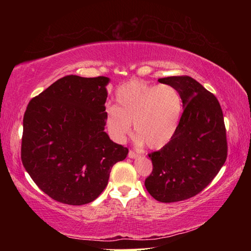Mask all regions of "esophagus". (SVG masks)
<instances>
[{"mask_svg":"<svg viewBox=\"0 0 251 251\" xmlns=\"http://www.w3.org/2000/svg\"><path fill=\"white\" fill-rule=\"evenodd\" d=\"M139 155L137 154V152H135V151H129V152H128V157L129 158H137Z\"/></svg>","mask_w":251,"mask_h":251,"instance_id":"esophagus-1","label":"esophagus"}]
</instances>
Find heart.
<instances>
[{
    "label": "heart",
    "instance_id": "heart-1",
    "mask_svg": "<svg viewBox=\"0 0 251 251\" xmlns=\"http://www.w3.org/2000/svg\"><path fill=\"white\" fill-rule=\"evenodd\" d=\"M182 113V100L176 87L133 79L116 91V106L106 108L105 121L116 142H124L134 124L139 144L158 150L175 136Z\"/></svg>",
    "mask_w": 251,
    "mask_h": 251
}]
</instances>
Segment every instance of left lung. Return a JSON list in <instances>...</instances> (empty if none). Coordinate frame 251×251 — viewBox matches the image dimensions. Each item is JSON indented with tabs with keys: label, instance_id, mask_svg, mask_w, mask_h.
<instances>
[{
	"label": "left lung",
	"instance_id": "8db88e82",
	"mask_svg": "<svg viewBox=\"0 0 251 251\" xmlns=\"http://www.w3.org/2000/svg\"><path fill=\"white\" fill-rule=\"evenodd\" d=\"M176 87L182 115L175 136L148 156L152 172L145 187L156 201L174 202L196 196L210 184L227 158V139L218 100L189 76L159 78Z\"/></svg>",
	"mask_w": 251,
	"mask_h": 251
}]
</instances>
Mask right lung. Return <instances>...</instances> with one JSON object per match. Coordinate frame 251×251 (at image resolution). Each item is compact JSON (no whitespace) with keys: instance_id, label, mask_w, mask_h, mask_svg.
<instances>
[{"instance_id":"add662e5","label":"right lung","mask_w":251,"mask_h":251,"mask_svg":"<svg viewBox=\"0 0 251 251\" xmlns=\"http://www.w3.org/2000/svg\"><path fill=\"white\" fill-rule=\"evenodd\" d=\"M109 78L69 75L31 100L23 118L21 158L54 201L85 205L100 196L128 150L104 130Z\"/></svg>"}]
</instances>
